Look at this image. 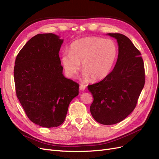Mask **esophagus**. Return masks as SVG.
I'll return each mask as SVG.
<instances>
[{
    "label": "esophagus",
    "instance_id": "esophagus-1",
    "mask_svg": "<svg viewBox=\"0 0 159 159\" xmlns=\"http://www.w3.org/2000/svg\"><path fill=\"white\" fill-rule=\"evenodd\" d=\"M80 89L81 91H84V90L85 89V85H80Z\"/></svg>",
    "mask_w": 159,
    "mask_h": 159
}]
</instances>
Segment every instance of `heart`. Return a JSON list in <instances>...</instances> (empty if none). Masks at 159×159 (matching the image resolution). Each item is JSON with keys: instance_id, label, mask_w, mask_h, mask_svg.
<instances>
[{"instance_id": "1", "label": "heart", "mask_w": 159, "mask_h": 159, "mask_svg": "<svg viewBox=\"0 0 159 159\" xmlns=\"http://www.w3.org/2000/svg\"><path fill=\"white\" fill-rule=\"evenodd\" d=\"M118 56V47L111 39L99 37L81 38L70 46V52L61 55V63L66 74L74 77L80 70L85 80L100 81L111 71Z\"/></svg>"}]
</instances>
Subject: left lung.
Segmentation results:
<instances>
[{"instance_id":"8db88e82","label":"left lung","mask_w":159,"mask_h":159,"mask_svg":"<svg viewBox=\"0 0 159 159\" xmlns=\"http://www.w3.org/2000/svg\"><path fill=\"white\" fill-rule=\"evenodd\" d=\"M108 35L117 39V60L113 71L98 83L89 85L93 98L90 112L96 121L109 125L121 122L135 108L145 82L141 54L127 36Z\"/></svg>"}]
</instances>
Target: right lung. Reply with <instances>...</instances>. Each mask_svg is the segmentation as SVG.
<instances>
[{
	"mask_svg": "<svg viewBox=\"0 0 159 159\" xmlns=\"http://www.w3.org/2000/svg\"><path fill=\"white\" fill-rule=\"evenodd\" d=\"M64 40L54 34L32 37L18 54L14 68L16 96L32 122L50 128L66 119L79 84L64 76L59 57Z\"/></svg>",
	"mask_w": 159,
	"mask_h": 159,
	"instance_id": "obj_1",
	"label": "right lung"
}]
</instances>
